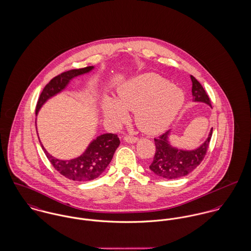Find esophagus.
<instances>
[{"label":"esophagus","instance_id":"esophagus-1","mask_svg":"<svg viewBox=\"0 0 251 251\" xmlns=\"http://www.w3.org/2000/svg\"><path fill=\"white\" fill-rule=\"evenodd\" d=\"M137 138L136 137H134V136H125L124 137V141L125 142H127V143H135V142H137Z\"/></svg>","mask_w":251,"mask_h":251}]
</instances>
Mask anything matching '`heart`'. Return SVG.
I'll use <instances>...</instances> for the list:
<instances>
[{
    "label": "heart",
    "instance_id": "heart-1",
    "mask_svg": "<svg viewBox=\"0 0 251 251\" xmlns=\"http://www.w3.org/2000/svg\"><path fill=\"white\" fill-rule=\"evenodd\" d=\"M184 94L169 80L156 74H144L132 78L117 89L116 100L105 97L104 116L120 125L128 119L127 111L135 112L137 128L147 135L164 132L180 112Z\"/></svg>",
    "mask_w": 251,
    "mask_h": 251
}]
</instances>
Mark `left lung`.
Segmentation results:
<instances>
[{"mask_svg": "<svg viewBox=\"0 0 251 251\" xmlns=\"http://www.w3.org/2000/svg\"><path fill=\"white\" fill-rule=\"evenodd\" d=\"M190 78L194 102H201L211 107L210 99L201 83L192 75H190ZM212 131L211 128L205 141L193 150H183L173 146L170 141L171 130L160 135L159 138H154L155 154L149 168L157 176L166 179L178 178L191 173L200 165L206 154Z\"/></svg>", "mask_w": 251, "mask_h": 251, "instance_id": "8db88e82", "label": "left lung"}]
</instances>
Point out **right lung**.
<instances>
[{
    "label": "right lung",
    "mask_w": 251,
    "mask_h": 251,
    "mask_svg": "<svg viewBox=\"0 0 251 251\" xmlns=\"http://www.w3.org/2000/svg\"><path fill=\"white\" fill-rule=\"evenodd\" d=\"M94 69V66H90L79 70H72L51 79L50 83L46 85L42 94L40 95L35 112L36 116L38 115L42 106L51 97H55L58 94L62 93L74 78L89 74ZM40 144L47 157L59 173L72 180L89 181L97 178L106 170L117 147L120 144V141L116 134H103L98 135L96 139H93L90 142L83 154H80L77 157L68 160L58 159L52 156L45 149L41 141Z\"/></svg>",
    "instance_id": "obj_1"
}]
</instances>
